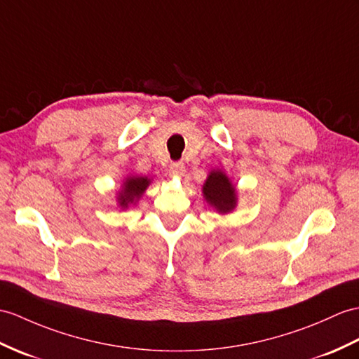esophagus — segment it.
Listing matches in <instances>:
<instances>
[{"instance_id":"34e87169","label":"esophagus","mask_w":359,"mask_h":359,"mask_svg":"<svg viewBox=\"0 0 359 359\" xmlns=\"http://www.w3.org/2000/svg\"><path fill=\"white\" fill-rule=\"evenodd\" d=\"M168 172L171 177H182L183 174H185V165H183L182 162H174V163H171Z\"/></svg>"}]
</instances>
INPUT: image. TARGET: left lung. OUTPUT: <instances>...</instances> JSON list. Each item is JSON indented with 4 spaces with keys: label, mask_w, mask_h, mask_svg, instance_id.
Segmentation results:
<instances>
[{
    "label": "left lung",
    "mask_w": 359,
    "mask_h": 359,
    "mask_svg": "<svg viewBox=\"0 0 359 359\" xmlns=\"http://www.w3.org/2000/svg\"><path fill=\"white\" fill-rule=\"evenodd\" d=\"M203 197L219 214H228L237 206V191L229 177L220 170H212L203 183Z\"/></svg>",
    "instance_id": "left-lung-1"
}]
</instances>
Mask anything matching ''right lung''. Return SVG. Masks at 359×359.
<instances>
[{"label": "right lung", "instance_id": "obj_1", "mask_svg": "<svg viewBox=\"0 0 359 359\" xmlns=\"http://www.w3.org/2000/svg\"><path fill=\"white\" fill-rule=\"evenodd\" d=\"M149 183H151V179L142 176H128L125 179L122 189L118 194V203L122 210L128 208L130 205H135L137 200L144 196Z\"/></svg>", "mask_w": 359, "mask_h": 359}]
</instances>
